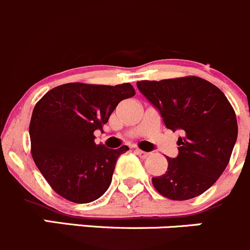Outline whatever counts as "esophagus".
I'll return each instance as SVG.
<instances>
[{
	"label": "esophagus",
	"instance_id": "obj_1",
	"mask_svg": "<svg viewBox=\"0 0 250 250\" xmlns=\"http://www.w3.org/2000/svg\"><path fill=\"white\" fill-rule=\"evenodd\" d=\"M135 153H137V155L139 156L140 158H147L148 156L151 155L150 152H145V151H143V150H139V148H137V150H135Z\"/></svg>",
	"mask_w": 250,
	"mask_h": 250
}]
</instances>
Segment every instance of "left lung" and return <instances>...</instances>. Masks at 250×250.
Listing matches in <instances>:
<instances>
[{
  "label": "left lung",
  "mask_w": 250,
  "mask_h": 250,
  "mask_svg": "<svg viewBox=\"0 0 250 250\" xmlns=\"http://www.w3.org/2000/svg\"><path fill=\"white\" fill-rule=\"evenodd\" d=\"M141 94L162 116L168 129L179 130V153L167 157L156 190L174 201L202 195L228 167L238 125L228 98L216 85L196 76L137 82Z\"/></svg>",
  "instance_id": "1"
}]
</instances>
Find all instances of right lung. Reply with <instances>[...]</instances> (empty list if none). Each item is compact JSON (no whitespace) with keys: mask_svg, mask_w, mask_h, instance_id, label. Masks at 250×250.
Segmentation results:
<instances>
[{"mask_svg":"<svg viewBox=\"0 0 250 250\" xmlns=\"http://www.w3.org/2000/svg\"><path fill=\"white\" fill-rule=\"evenodd\" d=\"M134 94L130 83H66L35 105L29 128L32 158L58 195L89 203L109 188L117 158L129 147L97 145L94 132L103 130L118 103Z\"/></svg>","mask_w":250,"mask_h":250,"instance_id":"1","label":"right lung"}]
</instances>
